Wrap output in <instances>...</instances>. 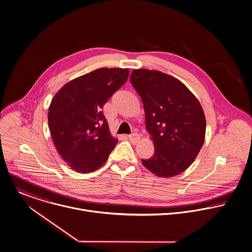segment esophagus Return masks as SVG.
Segmentation results:
<instances>
[{"label":"esophagus","instance_id":"34e87169","mask_svg":"<svg viewBox=\"0 0 252 252\" xmlns=\"http://www.w3.org/2000/svg\"><path fill=\"white\" fill-rule=\"evenodd\" d=\"M128 139L130 140L131 143L137 144V143L140 141V136H139L138 134H132V135H130V136L128 137Z\"/></svg>","mask_w":252,"mask_h":252}]
</instances>
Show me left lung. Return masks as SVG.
<instances>
[{
  "label": "left lung",
  "mask_w": 252,
  "mask_h": 252,
  "mask_svg": "<svg viewBox=\"0 0 252 252\" xmlns=\"http://www.w3.org/2000/svg\"><path fill=\"white\" fill-rule=\"evenodd\" d=\"M130 80L142 97L155 145V155L143 159V165L161 178L181 174L204 143L206 120L200 102L186 85L160 71L134 69Z\"/></svg>",
  "instance_id": "obj_1"
}]
</instances>
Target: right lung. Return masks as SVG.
<instances>
[{
	"label": "right lung",
	"instance_id": "right-lung-1",
	"mask_svg": "<svg viewBox=\"0 0 252 252\" xmlns=\"http://www.w3.org/2000/svg\"><path fill=\"white\" fill-rule=\"evenodd\" d=\"M128 68H98L63 86L48 114L51 135L63 159L78 173L101 167L118 140L111 136L102 106L124 84Z\"/></svg>",
	"mask_w": 252,
	"mask_h": 252
}]
</instances>
